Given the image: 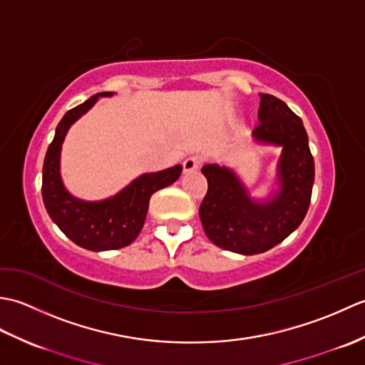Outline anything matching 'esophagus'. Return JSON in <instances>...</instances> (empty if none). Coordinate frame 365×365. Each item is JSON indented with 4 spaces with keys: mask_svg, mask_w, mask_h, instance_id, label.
I'll use <instances>...</instances> for the list:
<instances>
[{
    "mask_svg": "<svg viewBox=\"0 0 365 365\" xmlns=\"http://www.w3.org/2000/svg\"><path fill=\"white\" fill-rule=\"evenodd\" d=\"M200 166V158L199 157H188L187 160L183 161V173L185 174H190V173H195Z\"/></svg>",
    "mask_w": 365,
    "mask_h": 365,
    "instance_id": "esophagus-1",
    "label": "esophagus"
}]
</instances>
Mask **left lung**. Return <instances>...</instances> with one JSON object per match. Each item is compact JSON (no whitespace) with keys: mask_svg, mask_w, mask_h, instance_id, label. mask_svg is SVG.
<instances>
[{"mask_svg":"<svg viewBox=\"0 0 365 365\" xmlns=\"http://www.w3.org/2000/svg\"><path fill=\"white\" fill-rule=\"evenodd\" d=\"M260 96L259 125L252 131L259 145L281 147L276 190L268 197L251 196L234 169L205 165L207 195L199 207L205 235L216 246L243 255L265 252L299 227L311 204L314 157L302 120L282 100Z\"/></svg>","mask_w":365,"mask_h":365,"instance_id":"left-lung-1","label":"left lung"}]
</instances>
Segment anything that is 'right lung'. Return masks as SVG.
Segmentation results:
<instances>
[{"label":"right lung","mask_w":365,"mask_h":365,"mask_svg":"<svg viewBox=\"0 0 365 365\" xmlns=\"http://www.w3.org/2000/svg\"><path fill=\"white\" fill-rule=\"evenodd\" d=\"M111 96L113 92H100L64 114L46 150L42 169V197L50 218L75 245L97 252L120 250L133 243L144 226L150 196L173 185L182 174L180 165L145 173L102 200H84L66 188L61 175V150L67 131L100 97Z\"/></svg>","instance_id":"obj_1"}]
</instances>
